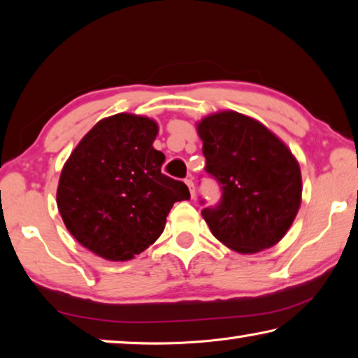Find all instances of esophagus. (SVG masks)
<instances>
[{
	"label": "esophagus",
	"instance_id": "1",
	"mask_svg": "<svg viewBox=\"0 0 358 358\" xmlns=\"http://www.w3.org/2000/svg\"><path fill=\"white\" fill-rule=\"evenodd\" d=\"M185 183L187 185V187H189V191H191V196H192V197L196 196V189H194V181H192L191 178H186V180H185Z\"/></svg>",
	"mask_w": 358,
	"mask_h": 358
}]
</instances>
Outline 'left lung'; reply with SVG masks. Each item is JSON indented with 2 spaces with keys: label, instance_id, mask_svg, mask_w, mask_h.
I'll list each match as a JSON object with an SVG mask.
<instances>
[{
  "label": "left lung",
  "instance_id": "obj_1",
  "mask_svg": "<svg viewBox=\"0 0 358 358\" xmlns=\"http://www.w3.org/2000/svg\"><path fill=\"white\" fill-rule=\"evenodd\" d=\"M207 166L221 202L202 210L211 234L230 250L251 254L280 241L301 203L300 166L257 120L234 110L197 123ZM203 203V202H202Z\"/></svg>",
  "mask_w": 358,
  "mask_h": 358
}]
</instances>
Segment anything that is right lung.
Segmentation results:
<instances>
[{
    "mask_svg": "<svg viewBox=\"0 0 358 358\" xmlns=\"http://www.w3.org/2000/svg\"><path fill=\"white\" fill-rule=\"evenodd\" d=\"M156 121L132 113L101 120L62 171L57 205L66 229L102 259L123 262L159 238L183 181L161 173L166 156L153 148Z\"/></svg>",
    "mask_w": 358,
    "mask_h": 358,
    "instance_id": "1",
    "label": "right lung"
}]
</instances>
